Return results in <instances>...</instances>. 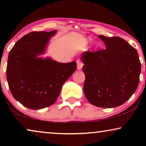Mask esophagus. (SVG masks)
Returning <instances> with one entry per match:
<instances>
[{
    "label": "esophagus",
    "instance_id": "obj_1",
    "mask_svg": "<svg viewBox=\"0 0 146 146\" xmlns=\"http://www.w3.org/2000/svg\"><path fill=\"white\" fill-rule=\"evenodd\" d=\"M76 62H77V68L78 70H81L82 68V66H83L82 62L81 61V60L78 59V60H77Z\"/></svg>",
    "mask_w": 146,
    "mask_h": 146
}]
</instances>
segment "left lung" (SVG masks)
<instances>
[{
	"instance_id": "8db88e82",
	"label": "left lung",
	"mask_w": 146,
	"mask_h": 146,
	"mask_svg": "<svg viewBox=\"0 0 146 146\" xmlns=\"http://www.w3.org/2000/svg\"><path fill=\"white\" fill-rule=\"evenodd\" d=\"M106 48L82 56L84 92L92 104L119 106L130 98L139 84L141 63L135 48L121 38L98 35Z\"/></svg>"
}]
</instances>
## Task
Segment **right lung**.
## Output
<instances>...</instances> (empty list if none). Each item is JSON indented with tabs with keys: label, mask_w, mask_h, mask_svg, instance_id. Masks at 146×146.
I'll return each mask as SVG.
<instances>
[{
	"label": "right lung",
	"mask_w": 146,
	"mask_h": 146,
	"mask_svg": "<svg viewBox=\"0 0 146 146\" xmlns=\"http://www.w3.org/2000/svg\"><path fill=\"white\" fill-rule=\"evenodd\" d=\"M56 33L31 32L19 39L9 52L7 78L10 90L28 108L39 110L53 104L64 83L76 70V62L60 63L37 58Z\"/></svg>",
	"instance_id": "add662e5"
}]
</instances>
